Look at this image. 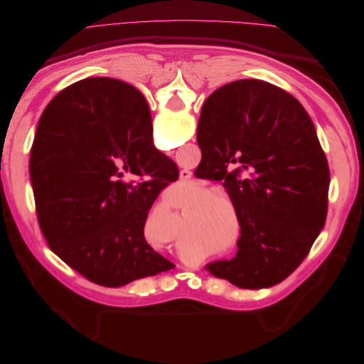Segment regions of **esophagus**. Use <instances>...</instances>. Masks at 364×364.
I'll list each match as a JSON object with an SVG mask.
<instances>
[{"mask_svg":"<svg viewBox=\"0 0 364 364\" xmlns=\"http://www.w3.org/2000/svg\"><path fill=\"white\" fill-rule=\"evenodd\" d=\"M179 176H181V181L190 182L191 178H193V173H191L190 170H181V171H179Z\"/></svg>","mask_w":364,"mask_h":364,"instance_id":"esophagus-1","label":"esophagus"}]
</instances>
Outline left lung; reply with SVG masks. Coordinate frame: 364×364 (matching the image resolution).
Here are the masks:
<instances>
[{"instance_id": "left-lung-1", "label": "left lung", "mask_w": 364, "mask_h": 364, "mask_svg": "<svg viewBox=\"0 0 364 364\" xmlns=\"http://www.w3.org/2000/svg\"><path fill=\"white\" fill-rule=\"evenodd\" d=\"M197 142L199 176L225 179L241 228L237 257L206 269L240 289L273 287L299 267L325 226L329 168L313 119L281 87L237 80L206 98Z\"/></svg>"}]
</instances>
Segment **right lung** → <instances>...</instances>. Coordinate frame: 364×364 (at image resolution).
I'll return each mask as SVG.
<instances>
[{"mask_svg":"<svg viewBox=\"0 0 364 364\" xmlns=\"http://www.w3.org/2000/svg\"><path fill=\"white\" fill-rule=\"evenodd\" d=\"M174 177L176 164L153 146L146 98L129 83L75 82L41 115L30 153L41 230L62 261L98 285L121 287L173 267L147 243L144 225Z\"/></svg>","mask_w":364,"mask_h":364,"instance_id":"add662e5","label":"right lung"}]
</instances>
